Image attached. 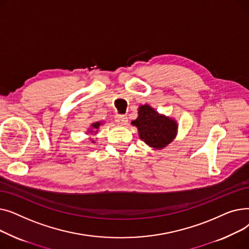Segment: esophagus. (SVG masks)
<instances>
[{
    "instance_id": "34e87169",
    "label": "esophagus",
    "mask_w": 249,
    "mask_h": 249,
    "mask_svg": "<svg viewBox=\"0 0 249 249\" xmlns=\"http://www.w3.org/2000/svg\"><path fill=\"white\" fill-rule=\"evenodd\" d=\"M115 121L117 124H119V125H126L128 122V118L125 115H116Z\"/></svg>"
}]
</instances>
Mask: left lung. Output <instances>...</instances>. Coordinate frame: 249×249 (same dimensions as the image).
I'll return each mask as SVG.
<instances>
[{
    "label": "left lung",
    "instance_id": "8db88e82",
    "mask_svg": "<svg viewBox=\"0 0 249 249\" xmlns=\"http://www.w3.org/2000/svg\"><path fill=\"white\" fill-rule=\"evenodd\" d=\"M131 123L137 127L140 139L155 149L164 148L178 133L177 121L156 112L149 105L139 107L137 119Z\"/></svg>",
    "mask_w": 249,
    "mask_h": 249
}]
</instances>
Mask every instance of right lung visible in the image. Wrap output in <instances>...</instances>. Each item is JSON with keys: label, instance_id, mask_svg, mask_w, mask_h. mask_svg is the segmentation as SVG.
Returning <instances> with one entry per match:
<instances>
[{"label": "right lung", "instance_id": "obj_1", "mask_svg": "<svg viewBox=\"0 0 249 249\" xmlns=\"http://www.w3.org/2000/svg\"><path fill=\"white\" fill-rule=\"evenodd\" d=\"M102 125V122H95V123H91V125H90V128L89 129V134H95V133H97L98 132V129H99V127ZM91 142H95L94 140L91 141Z\"/></svg>", "mask_w": 249, "mask_h": 249}]
</instances>
